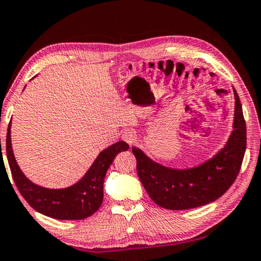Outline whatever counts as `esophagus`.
Returning <instances> with one entry per match:
<instances>
[{
  "label": "esophagus",
  "mask_w": 261,
  "mask_h": 261,
  "mask_svg": "<svg viewBox=\"0 0 261 261\" xmlns=\"http://www.w3.org/2000/svg\"><path fill=\"white\" fill-rule=\"evenodd\" d=\"M122 140L125 141V142H127L129 145H132L135 142L136 138H135V135L132 133V132H125V133H123V135H122Z\"/></svg>",
  "instance_id": "esophagus-1"
}]
</instances>
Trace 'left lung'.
Here are the masks:
<instances>
[{
    "mask_svg": "<svg viewBox=\"0 0 261 261\" xmlns=\"http://www.w3.org/2000/svg\"><path fill=\"white\" fill-rule=\"evenodd\" d=\"M234 130L225 148L200 165L176 170L153 162L142 150L133 147L141 182L154 203L167 210L203 206L226 193L239 175L246 149V125L237 91Z\"/></svg>",
    "mask_w": 261,
    "mask_h": 261,
    "instance_id": "8db88e82",
    "label": "left lung"
}]
</instances>
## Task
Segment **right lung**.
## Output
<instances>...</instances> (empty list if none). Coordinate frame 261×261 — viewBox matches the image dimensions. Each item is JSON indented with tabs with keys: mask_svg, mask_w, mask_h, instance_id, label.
I'll list each match as a JSON object with an SVG mask.
<instances>
[{
	"mask_svg": "<svg viewBox=\"0 0 261 261\" xmlns=\"http://www.w3.org/2000/svg\"><path fill=\"white\" fill-rule=\"evenodd\" d=\"M10 128L11 121L7 132L6 150L18 190L35 211L58 220H81L97 211L103 202V184L108 168L119 152L129 149L126 142L119 141L98 154L88 172L75 185L64 189H48L30 181L18 166L12 152Z\"/></svg>",
	"mask_w": 261,
	"mask_h": 261,
	"instance_id": "add662e5",
	"label": "right lung"
}]
</instances>
